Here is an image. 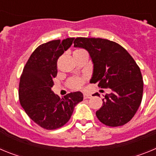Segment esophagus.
<instances>
[{"label": "esophagus", "mask_w": 156, "mask_h": 156, "mask_svg": "<svg viewBox=\"0 0 156 156\" xmlns=\"http://www.w3.org/2000/svg\"><path fill=\"white\" fill-rule=\"evenodd\" d=\"M90 98H91V95L89 94H83V98L84 99Z\"/></svg>", "instance_id": "obj_1"}]
</instances>
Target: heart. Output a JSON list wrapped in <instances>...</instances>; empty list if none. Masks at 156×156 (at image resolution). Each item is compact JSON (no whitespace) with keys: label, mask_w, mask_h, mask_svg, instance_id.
Listing matches in <instances>:
<instances>
[{"label":"heart","mask_w":156,"mask_h":156,"mask_svg":"<svg viewBox=\"0 0 156 156\" xmlns=\"http://www.w3.org/2000/svg\"><path fill=\"white\" fill-rule=\"evenodd\" d=\"M75 52H86L84 50H82V49H79V50H76ZM84 83V80L81 79V78H74V79H72L69 81V87L73 89H80L82 87L83 83Z\"/></svg>","instance_id":"heart-1"}]
</instances>
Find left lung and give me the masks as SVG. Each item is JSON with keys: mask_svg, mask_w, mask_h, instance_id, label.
<instances>
[{"mask_svg": "<svg viewBox=\"0 0 156 156\" xmlns=\"http://www.w3.org/2000/svg\"><path fill=\"white\" fill-rule=\"evenodd\" d=\"M73 44L90 54L94 64L90 82L112 90L105 95L102 106L96 112L98 119L108 126L126 124L142 100L144 83L139 66L125 48L113 41L77 37ZM94 95L99 96L98 93Z\"/></svg>", "mask_w": 156, "mask_h": 156, "instance_id": "left-lung-1", "label": "left lung"}]
</instances>
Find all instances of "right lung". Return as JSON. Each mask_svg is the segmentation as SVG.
I'll use <instances>...</instances> for the list:
<instances>
[{
    "label": "right lung",
    "instance_id": "right-lung-1",
    "mask_svg": "<svg viewBox=\"0 0 156 156\" xmlns=\"http://www.w3.org/2000/svg\"><path fill=\"white\" fill-rule=\"evenodd\" d=\"M75 38L49 41L35 49L20 77L19 97L28 116L44 129H55L69 120L74 107L82 101L80 91L60 98L51 90L57 76L58 58L70 48Z\"/></svg>",
    "mask_w": 156,
    "mask_h": 156
}]
</instances>
